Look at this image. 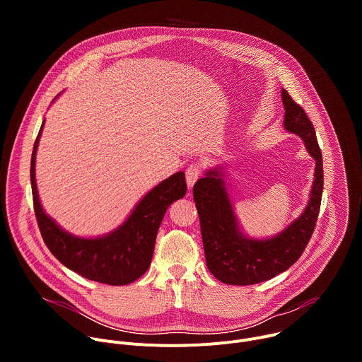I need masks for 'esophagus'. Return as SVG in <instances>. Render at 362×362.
<instances>
[{"label":"esophagus","mask_w":362,"mask_h":362,"mask_svg":"<svg viewBox=\"0 0 362 362\" xmlns=\"http://www.w3.org/2000/svg\"><path fill=\"white\" fill-rule=\"evenodd\" d=\"M202 175V166L199 163H192L187 169H186V182H187V187L192 189L193 185L199 180Z\"/></svg>","instance_id":"34e87169"}]
</instances>
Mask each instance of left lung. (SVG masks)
I'll return each mask as SVG.
<instances>
[{"label": "left lung", "mask_w": 362, "mask_h": 362, "mask_svg": "<svg viewBox=\"0 0 362 362\" xmlns=\"http://www.w3.org/2000/svg\"><path fill=\"white\" fill-rule=\"evenodd\" d=\"M285 109L284 127L298 134L315 160V173L309 199L300 216L269 238L247 236L236 218L225 180V166L204 172L193 187L200 219L206 265L212 275L228 285H253L268 281L292 267L313 236L324 189L322 154L311 120L282 88Z\"/></svg>", "instance_id": "left-lung-1"}]
</instances>
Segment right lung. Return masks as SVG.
Returning <instances> with one entry per match:
<instances>
[{
    "mask_svg": "<svg viewBox=\"0 0 362 362\" xmlns=\"http://www.w3.org/2000/svg\"><path fill=\"white\" fill-rule=\"evenodd\" d=\"M44 122L33 147L30 177L34 212L47 247L64 267L90 281L107 285L134 282L150 267L156 235L168 208L186 194L185 173L177 172L148 190L134 206L129 218L115 230L95 238L76 236L48 216L40 202L35 182V154Z\"/></svg>",
    "mask_w": 362,
    "mask_h": 362,
    "instance_id": "right-lung-1",
    "label": "right lung"
}]
</instances>
